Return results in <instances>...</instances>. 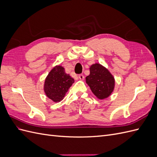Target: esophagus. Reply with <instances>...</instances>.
I'll return each instance as SVG.
<instances>
[{
    "mask_svg": "<svg viewBox=\"0 0 157 157\" xmlns=\"http://www.w3.org/2000/svg\"><path fill=\"white\" fill-rule=\"evenodd\" d=\"M78 78H79V79H80V80H84V75H83L80 74V75H78Z\"/></svg>",
    "mask_w": 157,
    "mask_h": 157,
    "instance_id": "1",
    "label": "esophagus"
}]
</instances>
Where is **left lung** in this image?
Returning a JSON list of instances; mask_svg holds the SVG:
<instances>
[{
  "instance_id": "obj_1",
  "label": "left lung",
  "mask_w": 157,
  "mask_h": 157,
  "mask_svg": "<svg viewBox=\"0 0 157 157\" xmlns=\"http://www.w3.org/2000/svg\"><path fill=\"white\" fill-rule=\"evenodd\" d=\"M90 73L86 77V82L98 98H107L115 87V78L110 72L99 63L93 64L90 68Z\"/></svg>"
}]
</instances>
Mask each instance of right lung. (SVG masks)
Here are the masks:
<instances>
[{
    "label": "right lung",
    "mask_w": 157,
    "mask_h": 157,
    "mask_svg": "<svg viewBox=\"0 0 157 157\" xmlns=\"http://www.w3.org/2000/svg\"><path fill=\"white\" fill-rule=\"evenodd\" d=\"M75 80L65 73L63 67L57 65L46 78L44 90L46 96L54 102L62 100Z\"/></svg>",
    "instance_id": "obj_1"
}]
</instances>
